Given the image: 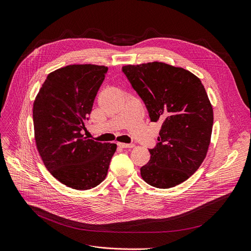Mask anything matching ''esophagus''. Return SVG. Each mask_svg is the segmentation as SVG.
<instances>
[{
	"instance_id": "34e87169",
	"label": "esophagus",
	"mask_w": 251,
	"mask_h": 251,
	"mask_svg": "<svg viewBox=\"0 0 251 251\" xmlns=\"http://www.w3.org/2000/svg\"><path fill=\"white\" fill-rule=\"evenodd\" d=\"M117 145L120 148H132V147H134V144H126V143H118Z\"/></svg>"
}]
</instances>
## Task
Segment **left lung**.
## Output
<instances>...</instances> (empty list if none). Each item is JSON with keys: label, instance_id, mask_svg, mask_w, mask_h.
Here are the masks:
<instances>
[{"label": "left lung", "instance_id": "obj_1", "mask_svg": "<svg viewBox=\"0 0 251 251\" xmlns=\"http://www.w3.org/2000/svg\"><path fill=\"white\" fill-rule=\"evenodd\" d=\"M143 100L151 122H162L158 142L141 177L156 188H171L187 180L206 157L213 109L200 79L162 62L122 67Z\"/></svg>", "mask_w": 251, "mask_h": 251}]
</instances>
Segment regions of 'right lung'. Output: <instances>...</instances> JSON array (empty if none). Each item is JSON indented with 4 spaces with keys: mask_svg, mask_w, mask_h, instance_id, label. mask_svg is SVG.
Masks as SVG:
<instances>
[{
    "mask_svg": "<svg viewBox=\"0 0 251 251\" xmlns=\"http://www.w3.org/2000/svg\"><path fill=\"white\" fill-rule=\"evenodd\" d=\"M107 71L108 67L92 64L60 68L48 75L34 101L35 141L43 163L73 189L99 185L117 148L82 134Z\"/></svg>",
    "mask_w": 251,
    "mask_h": 251,
    "instance_id": "obj_1",
    "label": "right lung"
}]
</instances>
